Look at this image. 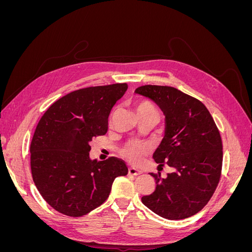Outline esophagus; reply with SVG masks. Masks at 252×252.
Here are the masks:
<instances>
[{
    "label": "esophagus",
    "instance_id": "obj_1",
    "mask_svg": "<svg viewBox=\"0 0 252 252\" xmlns=\"http://www.w3.org/2000/svg\"><path fill=\"white\" fill-rule=\"evenodd\" d=\"M128 172H129V174H132V175H139L142 173V170L136 169V168H134V167H129Z\"/></svg>",
    "mask_w": 252,
    "mask_h": 252
}]
</instances>
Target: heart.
Segmentation results:
<instances>
[{"label": "heart", "instance_id": "b5f03b06", "mask_svg": "<svg viewBox=\"0 0 252 252\" xmlns=\"http://www.w3.org/2000/svg\"><path fill=\"white\" fill-rule=\"evenodd\" d=\"M134 109L136 116L143 113H157L155 106L146 100L136 102ZM149 152L150 146L148 144L138 141H131L122 148L121 155L132 164H141L144 161V158L149 155Z\"/></svg>", "mask_w": 252, "mask_h": 252}]
</instances>
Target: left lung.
<instances>
[{"label":"left lung","instance_id":"8db88e82","mask_svg":"<svg viewBox=\"0 0 252 252\" xmlns=\"http://www.w3.org/2000/svg\"><path fill=\"white\" fill-rule=\"evenodd\" d=\"M135 94L154 101L165 116L164 138L155 151L158 167L173 172L151 173L156 190L142 203L168 220L191 217L204 208L219 184L223 146L219 129L206 106L195 97L169 86L145 85Z\"/></svg>","mask_w":252,"mask_h":252}]
</instances>
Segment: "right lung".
Returning <instances> with one entry per match:
<instances>
[{
    "mask_svg": "<svg viewBox=\"0 0 252 252\" xmlns=\"http://www.w3.org/2000/svg\"><path fill=\"white\" fill-rule=\"evenodd\" d=\"M126 83L88 87L59 98L45 111L30 144L34 184L53 209L82 217L109 196L117 177L128 168L121 158L91 159L89 143L107 132L108 117Z\"/></svg>",
    "mask_w": 252,
    "mask_h": 252,
    "instance_id": "1",
    "label": "right lung"
}]
</instances>
